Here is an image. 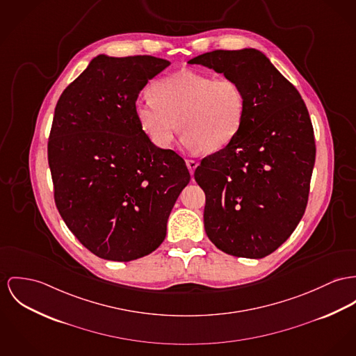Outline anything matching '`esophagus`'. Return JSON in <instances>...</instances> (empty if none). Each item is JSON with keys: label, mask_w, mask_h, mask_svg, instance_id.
<instances>
[{"label": "esophagus", "mask_w": 356, "mask_h": 356, "mask_svg": "<svg viewBox=\"0 0 356 356\" xmlns=\"http://www.w3.org/2000/svg\"><path fill=\"white\" fill-rule=\"evenodd\" d=\"M186 164H187V168H188V170H190V173H193V170L196 169V166H197V163L195 161V160H187L186 161Z\"/></svg>", "instance_id": "1"}]
</instances>
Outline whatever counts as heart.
<instances>
[{
	"mask_svg": "<svg viewBox=\"0 0 356 356\" xmlns=\"http://www.w3.org/2000/svg\"><path fill=\"white\" fill-rule=\"evenodd\" d=\"M150 93L137 100L134 112L159 149H168L180 127L186 147L218 152L237 137L245 119V93L230 79L180 70L154 82Z\"/></svg>",
	"mask_w": 356,
	"mask_h": 356,
	"instance_id": "1",
	"label": "heart"
}]
</instances>
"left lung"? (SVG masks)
I'll return each instance as SVG.
<instances>
[{"instance_id":"1","label":"left lung","mask_w":356,"mask_h":356,"mask_svg":"<svg viewBox=\"0 0 356 356\" xmlns=\"http://www.w3.org/2000/svg\"><path fill=\"white\" fill-rule=\"evenodd\" d=\"M188 63L238 82L246 99L237 137L195 169L206 193V234L227 254L261 259L291 236L307 204L316 160L309 112L296 86L256 49L216 50Z\"/></svg>"}]
</instances>
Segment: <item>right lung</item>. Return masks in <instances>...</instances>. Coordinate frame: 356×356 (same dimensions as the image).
Listing matches in <instances>:
<instances>
[{
    "label": "right lung",
    "instance_id": "add662e5",
    "mask_svg": "<svg viewBox=\"0 0 356 356\" xmlns=\"http://www.w3.org/2000/svg\"><path fill=\"white\" fill-rule=\"evenodd\" d=\"M169 65L150 55H97L56 103L49 139L55 204L102 259L131 261L156 250L190 183L184 160L156 147L134 112L140 90Z\"/></svg>",
    "mask_w": 356,
    "mask_h": 356
}]
</instances>
